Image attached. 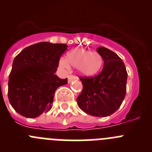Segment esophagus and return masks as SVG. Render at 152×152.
<instances>
[{
  "label": "esophagus",
  "instance_id": "obj_1",
  "mask_svg": "<svg viewBox=\"0 0 152 152\" xmlns=\"http://www.w3.org/2000/svg\"><path fill=\"white\" fill-rule=\"evenodd\" d=\"M76 79H77V78H76V76H73V75H69V76H68V83H70L72 81L76 80Z\"/></svg>",
  "mask_w": 152,
  "mask_h": 152
}]
</instances>
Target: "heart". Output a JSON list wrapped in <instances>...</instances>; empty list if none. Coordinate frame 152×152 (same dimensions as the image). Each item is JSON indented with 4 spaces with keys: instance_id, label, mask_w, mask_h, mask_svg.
I'll return each instance as SVG.
<instances>
[{
    "instance_id": "1",
    "label": "heart",
    "mask_w": 152,
    "mask_h": 152,
    "mask_svg": "<svg viewBox=\"0 0 152 152\" xmlns=\"http://www.w3.org/2000/svg\"><path fill=\"white\" fill-rule=\"evenodd\" d=\"M59 65L62 68L68 66L77 69L78 73L85 77L97 76L103 66V58L97 52L85 49H77L66 55V61L61 60Z\"/></svg>"
}]
</instances>
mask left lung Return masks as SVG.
<instances>
[{
  "label": "left lung",
  "instance_id": "obj_1",
  "mask_svg": "<svg viewBox=\"0 0 152 152\" xmlns=\"http://www.w3.org/2000/svg\"><path fill=\"white\" fill-rule=\"evenodd\" d=\"M97 52L103 57V69L94 77L79 78L83 88L76 101L87 114L106 117L116 112L125 97L127 73L117 54L103 46Z\"/></svg>",
  "mask_w": 152,
  "mask_h": 152
}]
</instances>
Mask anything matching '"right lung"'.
Masks as SVG:
<instances>
[{
  "mask_svg": "<svg viewBox=\"0 0 152 152\" xmlns=\"http://www.w3.org/2000/svg\"><path fill=\"white\" fill-rule=\"evenodd\" d=\"M67 45L41 42L24 49L13 60L8 82V98L21 115L37 118L52 109L56 89L67 79L55 74Z\"/></svg>",
  "mask_w": 152,
  "mask_h": 152,
  "instance_id": "1",
  "label": "right lung"
}]
</instances>
